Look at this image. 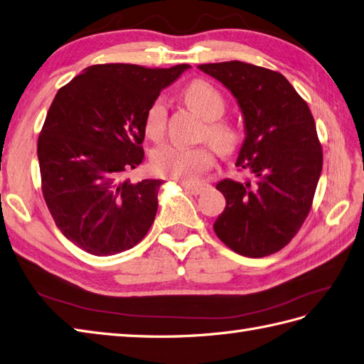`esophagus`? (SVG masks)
<instances>
[{
    "label": "esophagus",
    "mask_w": 364,
    "mask_h": 364,
    "mask_svg": "<svg viewBox=\"0 0 364 364\" xmlns=\"http://www.w3.org/2000/svg\"><path fill=\"white\" fill-rule=\"evenodd\" d=\"M182 187L185 191H188L191 194H194V196H198V194L207 191L211 188V185L208 183H198V185H190V183H182Z\"/></svg>",
    "instance_id": "esophagus-1"
}]
</instances>
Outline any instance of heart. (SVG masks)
<instances>
[{
  "mask_svg": "<svg viewBox=\"0 0 364 364\" xmlns=\"http://www.w3.org/2000/svg\"><path fill=\"white\" fill-rule=\"evenodd\" d=\"M183 97L190 108L208 122L205 136L216 151L224 156L236 153L241 145L239 131L228 123L215 122L225 111V99L219 90L205 80H194L187 86ZM165 122L166 103L159 99L149 106L145 115L146 136L153 140H161L165 132ZM211 164L213 153L208 146L164 145L154 149L151 156V168L156 174L181 182H194L203 171L208 170Z\"/></svg>",
  "mask_w": 364,
  "mask_h": 364,
  "instance_id": "1",
  "label": "heart"
}]
</instances>
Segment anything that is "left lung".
Listing matches in <instances>:
<instances>
[{
  "mask_svg": "<svg viewBox=\"0 0 364 364\" xmlns=\"http://www.w3.org/2000/svg\"><path fill=\"white\" fill-rule=\"evenodd\" d=\"M233 94L245 139L236 166L250 179L220 181L225 208L215 232L233 252L262 258L286 247L306 220L323 168L321 144L307 103L274 70L242 61L198 66Z\"/></svg>",
  "mask_w": 364,
  "mask_h": 364,
  "instance_id": "obj_1",
  "label": "left lung"
}]
</instances>
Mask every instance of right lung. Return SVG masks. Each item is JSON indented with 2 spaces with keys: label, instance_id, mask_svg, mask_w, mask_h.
I'll use <instances>...</instances> for the list:
<instances>
[{
  "label": "right lung",
  "instance_id": "obj_1",
  "mask_svg": "<svg viewBox=\"0 0 364 364\" xmlns=\"http://www.w3.org/2000/svg\"><path fill=\"white\" fill-rule=\"evenodd\" d=\"M190 65H94L58 90L38 137L41 190L60 232L95 256L145 237L164 181L123 179L144 161L145 115Z\"/></svg>",
  "mask_w": 364,
  "mask_h": 364
}]
</instances>
